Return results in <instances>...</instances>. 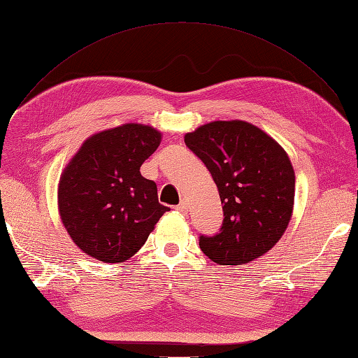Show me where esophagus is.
I'll list each match as a JSON object with an SVG mask.
<instances>
[{"mask_svg":"<svg viewBox=\"0 0 358 358\" xmlns=\"http://www.w3.org/2000/svg\"><path fill=\"white\" fill-rule=\"evenodd\" d=\"M180 213H182V215H186L187 212H189V206H187V203L186 201H181V203L176 207Z\"/></svg>","mask_w":358,"mask_h":358,"instance_id":"esophagus-1","label":"esophagus"}]
</instances>
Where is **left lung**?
Returning <instances> with one entry per match:
<instances>
[{
  "label": "left lung",
  "mask_w": 358,
  "mask_h": 358,
  "mask_svg": "<svg viewBox=\"0 0 358 358\" xmlns=\"http://www.w3.org/2000/svg\"><path fill=\"white\" fill-rule=\"evenodd\" d=\"M206 164L221 196L224 222L199 248L217 264H245L266 254L286 231L295 199L287 152L259 127L215 121L185 136Z\"/></svg>",
  "instance_id": "left-lung-1"
}]
</instances>
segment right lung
<instances>
[{
    "mask_svg": "<svg viewBox=\"0 0 358 358\" xmlns=\"http://www.w3.org/2000/svg\"><path fill=\"white\" fill-rule=\"evenodd\" d=\"M162 133L124 124L90 136L59 181V213L78 248L104 263L125 262L139 251L169 207L141 166L159 148Z\"/></svg>",
    "mask_w": 358,
    "mask_h": 358,
    "instance_id": "right-lung-1",
    "label": "right lung"
}]
</instances>
